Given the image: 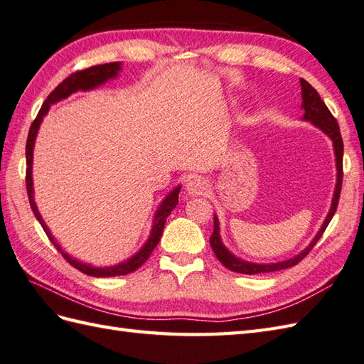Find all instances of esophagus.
<instances>
[{
    "label": "esophagus",
    "instance_id": "1",
    "mask_svg": "<svg viewBox=\"0 0 364 364\" xmlns=\"http://www.w3.org/2000/svg\"><path fill=\"white\" fill-rule=\"evenodd\" d=\"M186 191L189 196H206L209 191V184L201 176H193L188 183H186Z\"/></svg>",
    "mask_w": 364,
    "mask_h": 364
}]
</instances>
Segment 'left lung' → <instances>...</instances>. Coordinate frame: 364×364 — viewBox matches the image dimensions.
<instances>
[{
    "label": "left lung",
    "mask_w": 364,
    "mask_h": 364,
    "mask_svg": "<svg viewBox=\"0 0 364 364\" xmlns=\"http://www.w3.org/2000/svg\"><path fill=\"white\" fill-rule=\"evenodd\" d=\"M301 87H302V108H304V112H306V113H304V119L314 122L326 134H328V136H331L332 141H333L335 155H336L338 180H336V189H335L331 213H328L324 225L321 226V230L316 234V237L314 239V242H311L309 247L301 252V255H298L296 257H293V259L285 260V262H279V264H272V265L250 264V262H245V260L234 257L231 252L223 247V243L220 240V234H218V220L214 217V232H213V235H210L209 243L214 250L215 257L220 260L228 269H231V272H234V273H242V274L273 273V272H279V269H285V268L298 265L299 262L304 257H306L311 250H314L316 242L321 239V235L324 234L327 225L331 223L333 214L336 213L338 201H340V196H341V184H343V149H344V146H343L340 127H338V122L333 117V114L331 113V109L327 108V105L323 102V99L319 97L318 91L314 87H311L307 80H304V79H301Z\"/></svg>",
    "instance_id": "1"
}]
</instances>
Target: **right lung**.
Listing matches in <instances>:
<instances>
[{"label":"right lung","mask_w":364,"mask_h":364,"mask_svg":"<svg viewBox=\"0 0 364 364\" xmlns=\"http://www.w3.org/2000/svg\"><path fill=\"white\" fill-rule=\"evenodd\" d=\"M121 63L119 62H112V63H104V65H96V66H90L87 70H82V71H75L71 75H68V77L62 82L58 83V85L54 88V91H50V95L46 97V100L41 105L40 112L37 114L36 119H33L31 129H29V134H28V141H26V189H28V197H29V203H31V209L33 215L37 217V220L40 222L41 228H43V231L46 232L48 239L53 242L54 247L57 248V251L60 252V255L65 257V260L68 264L73 265L75 269H79L83 274H88V276H95V277H109V276H122V274H129L136 272V269L146 262L151 251L156 248V245L161 239L163 235V230H164V223L167 220L168 214L172 213L173 208L178 205V193H180V188H176L175 191H172L168 196L166 197V200L163 201V205L159 206V209L156 210V215H155V223L154 228H151V234L147 240V243L144 245L142 250L138 252L136 256H133L132 259H129L124 264L119 265H114V267H108V268H95L91 265H85L82 264V262L75 260L73 257H70L66 255V252L60 248V245L55 242V239L50 235L48 226L45 225L43 218H41L38 209L36 206V203H33V189H32V149H33V141H36L37 136V132H38V127L41 119H43V116L48 113V109L50 107V104L57 102V100L65 99L73 92L75 91H85V90H91V88H96L99 87L100 83L107 82L108 79H113L116 77L117 71H119Z\"/></svg>","instance_id":"obj_1"}]
</instances>
